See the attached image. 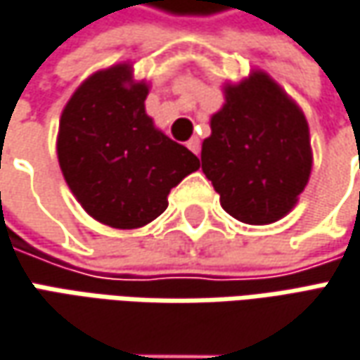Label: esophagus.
Here are the masks:
<instances>
[{
	"instance_id": "1",
	"label": "esophagus",
	"mask_w": 360,
	"mask_h": 360,
	"mask_svg": "<svg viewBox=\"0 0 360 360\" xmlns=\"http://www.w3.org/2000/svg\"><path fill=\"white\" fill-rule=\"evenodd\" d=\"M187 147H189V150H193L195 155H199V150H201V143H199V139H197V136H193V139H189V141H187Z\"/></svg>"
}]
</instances>
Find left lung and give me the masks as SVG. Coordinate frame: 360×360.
Returning a JSON list of instances; mask_svg holds the SVG:
<instances>
[{"label":"left lung","mask_w":360,"mask_h":360,"mask_svg":"<svg viewBox=\"0 0 360 360\" xmlns=\"http://www.w3.org/2000/svg\"><path fill=\"white\" fill-rule=\"evenodd\" d=\"M224 94L201 147V169L231 217L274 224L296 205L312 171L304 112L262 70L226 84Z\"/></svg>","instance_id":"left-lung-1"}]
</instances>
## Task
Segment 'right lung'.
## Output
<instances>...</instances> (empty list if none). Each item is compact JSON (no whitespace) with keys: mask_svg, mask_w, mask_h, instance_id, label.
Masks as SVG:
<instances>
[{"mask_svg":"<svg viewBox=\"0 0 360 360\" xmlns=\"http://www.w3.org/2000/svg\"><path fill=\"white\" fill-rule=\"evenodd\" d=\"M149 84L133 64L94 72L62 110L58 163L88 215L104 226L134 229L157 219L169 191L199 169L187 147L161 133L145 110Z\"/></svg>","mask_w":360,"mask_h":360,"instance_id":"add662e5","label":"right lung"}]
</instances>
